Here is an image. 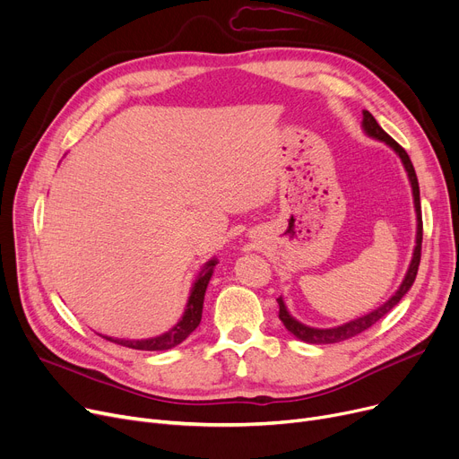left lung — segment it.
<instances>
[{
  "label": "left lung",
  "instance_id": "8db88e82",
  "mask_svg": "<svg viewBox=\"0 0 459 459\" xmlns=\"http://www.w3.org/2000/svg\"><path fill=\"white\" fill-rule=\"evenodd\" d=\"M363 130H365V134L368 137L377 139V141H381L385 144H389V147L398 154V158L403 163V169H405V173L409 177V184H411V189H413V203H415V212H417V242H415L417 246L413 249L411 264H409L407 273H405V277H403L398 290L387 301H385L381 307H377L376 310L368 312V315L360 316V318H355V320H351L348 324H342L339 327L320 329V327L305 325V324L298 322L290 315V312H288V308L284 305V299L279 298L277 303H279V318H281V322L284 324V327L288 331H290L296 336V339H299L303 342H308V344H334V342H342V341L351 339V336H355L359 333L367 331L368 327H372L376 322H379L385 315H387V312H391L400 303V299L409 292V288L413 286L417 272H419L420 249H422V213H420V189H419V180H417L415 167H413L411 160H409L407 152L400 147V144L377 125V120L374 118V115L370 111H363Z\"/></svg>",
  "mask_w": 459,
  "mask_h": 459
}]
</instances>
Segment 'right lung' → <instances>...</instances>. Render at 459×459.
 Returning <instances> with one entry per match:
<instances>
[{
  "label": "right lung",
  "mask_w": 459,
  "mask_h": 459,
  "mask_svg": "<svg viewBox=\"0 0 459 459\" xmlns=\"http://www.w3.org/2000/svg\"><path fill=\"white\" fill-rule=\"evenodd\" d=\"M215 264H217V260L212 258L203 266L199 277L195 279V282H193V286H191V292H189V298H187V303H186V308H184V315L173 329H169L163 334L152 336V339H141V341L113 339V336H106V334H102V336L109 342L126 346V348H132V350H144V351H163V350H171V348L178 346L201 324L204 294H206V288H208V282L212 279Z\"/></svg>",
  "instance_id": "obj_1"
}]
</instances>
